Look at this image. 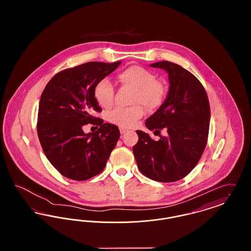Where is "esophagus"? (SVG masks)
I'll list each match as a JSON object with an SVG mask.
<instances>
[{"instance_id": "34e87169", "label": "esophagus", "mask_w": 251, "mask_h": 251, "mask_svg": "<svg viewBox=\"0 0 251 251\" xmlns=\"http://www.w3.org/2000/svg\"><path fill=\"white\" fill-rule=\"evenodd\" d=\"M120 133H121V134H123V133H125L126 131H128V130H127V129H125V128H120Z\"/></svg>"}]
</instances>
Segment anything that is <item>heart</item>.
Here are the masks:
<instances>
[{"mask_svg": "<svg viewBox=\"0 0 251 251\" xmlns=\"http://www.w3.org/2000/svg\"><path fill=\"white\" fill-rule=\"evenodd\" d=\"M120 84L133 89L131 107H117L108 114V120L120 128H131L144 115L141 104L149 110L160 107L167 96L165 84L155 75L140 66H131L118 74ZM94 98L101 107L109 108L114 101V85L107 78L99 81L94 87Z\"/></svg>", "mask_w": 251, "mask_h": 251, "instance_id": "b5f03b06", "label": "heart"}]
</instances>
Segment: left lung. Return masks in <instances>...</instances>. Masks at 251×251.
I'll use <instances>...</instances> for the list:
<instances>
[{
  "label": "left lung",
  "mask_w": 251,
  "mask_h": 251,
  "mask_svg": "<svg viewBox=\"0 0 251 251\" xmlns=\"http://www.w3.org/2000/svg\"><path fill=\"white\" fill-rule=\"evenodd\" d=\"M152 68L168 73L169 90L166 100L148 120L146 127L154 132L166 129V136L155 141L136 131L138 142L132 151L141 173L161 182L184 178L197 166L208 140L210 104L201 83L191 72L168 61Z\"/></svg>",
  "instance_id": "1"
}]
</instances>
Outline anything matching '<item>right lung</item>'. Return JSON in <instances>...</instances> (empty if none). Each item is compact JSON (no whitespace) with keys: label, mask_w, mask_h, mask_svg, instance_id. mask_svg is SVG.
I'll return each mask as SVG.
<instances>
[{"label":"right lung","mask_w":251,"mask_h":251,"mask_svg":"<svg viewBox=\"0 0 251 251\" xmlns=\"http://www.w3.org/2000/svg\"><path fill=\"white\" fill-rule=\"evenodd\" d=\"M121 64L88 62L56 73L44 88L39 101L37 135L50 163L74 180L100 174L118 143L119 128L92 116L101 112L94 98V87ZM90 123L100 126L84 134Z\"/></svg>","instance_id":"obj_1"}]
</instances>
